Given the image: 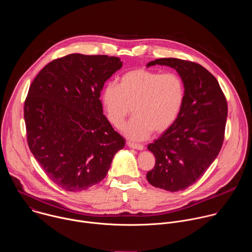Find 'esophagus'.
Here are the masks:
<instances>
[{"mask_svg": "<svg viewBox=\"0 0 252 252\" xmlns=\"http://www.w3.org/2000/svg\"><path fill=\"white\" fill-rule=\"evenodd\" d=\"M127 147H128V148H130V149L138 150V151H142L143 149H145V147H143L142 145H139V143L130 142V141H127Z\"/></svg>", "mask_w": 252, "mask_h": 252, "instance_id": "1", "label": "esophagus"}]
</instances>
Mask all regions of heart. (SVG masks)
<instances>
[{"mask_svg":"<svg viewBox=\"0 0 252 252\" xmlns=\"http://www.w3.org/2000/svg\"><path fill=\"white\" fill-rule=\"evenodd\" d=\"M185 95V83L178 75L135 68L123 75L119 85L107 84L101 92V102L107 120L116 127L123 125L132 107L134 116L122 131L131 140H143L153 130L162 132L172 126Z\"/></svg>","mask_w":252,"mask_h":252,"instance_id":"heart-1","label":"heart"}]
</instances>
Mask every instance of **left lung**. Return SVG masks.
<instances>
[{
  "label": "left lung",
  "mask_w": 252,
  "mask_h": 252,
  "mask_svg": "<svg viewBox=\"0 0 252 252\" xmlns=\"http://www.w3.org/2000/svg\"><path fill=\"white\" fill-rule=\"evenodd\" d=\"M174 68L185 83L183 107L172 126L148 146L156 158L148 182L168 191L184 190L199 179L218 158L224 138L226 98L218 80L202 65L179 59L147 63Z\"/></svg>",
  "instance_id": "left-lung-1"
}]
</instances>
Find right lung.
I'll use <instances>...</instances> for the list:
<instances>
[{"label":"right lung","mask_w":252,"mask_h":252,"mask_svg":"<svg viewBox=\"0 0 252 252\" xmlns=\"http://www.w3.org/2000/svg\"><path fill=\"white\" fill-rule=\"evenodd\" d=\"M120 58L70 54L48 63L32 81L24 106L29 148L46 174L67 191L105 177L126 145L102 113L104 83Z\"/></svg>","instance_id":"1"}]
</instances>
